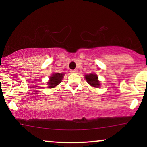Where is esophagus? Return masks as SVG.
I'll return each mask as SVG.
<instances>
[{
  "label": "esophagus",
  "mask_w": 147,
  "mask_h": 147,
  "mask_svg": "<svg viewBox=\"0 0 147 147\" xmlns=\"http://www.w3.org/2000/svg\"><path fill=\"white\" fill-rule=\"evenodd\" d=\"M71 74H77L78 73V70H76V69H74V70H71Z\"/></svg>",
  "instance_id": "34e87169"
}]
</instances>
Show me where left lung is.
Here are the masks:
<instances>
[{
	"label": "left lung",
	"instance_id": "obj_1",
	"mask_svg": "<svg viewBox=\"0 0 147 147\" xmlns=\"http://www.w3.org/2000/svg\"><path fill=\"white\" fill-rule=\"evenodd\" d=\"M86 81L90 86L94 88H99L100 86V82L98 80V76L95 74H90L85 76Z\"/></svg>",
	"mask_w": 147,
	"mask_h": 147
}]
</instances>
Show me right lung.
I'll return each instance as SVG.
<instances>
[{
	"label": "right lung",
	"mask_w": 147,
	"mask_h": 147,
	"mask_svg": "<svg viewBox=\"0 0 147 147\" xmlns=\"http://www.w3.org/2000/svg\"><path fill=\"white\" fill-rule=\"evenodd\" d=\"M64 74L54 73L49 77V80L47 82V87L50 88H55L59 83H61V80H63Z\"/></svg>",
	"instance_id": "obj_1"
}]
</instances>
